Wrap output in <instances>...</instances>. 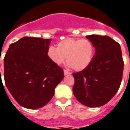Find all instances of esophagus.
Returning a JSON list of instances; mask_svg holds the SVG:
<instances>
[{
    "instance_id": "esophagus-1",
    "label": "esophagus",
    "mask_w": 130,
    "mask_h": 130,
    "mask_svg": "<svg viewBox=\"0 0 130 130\" xmlns=\"http://www.w3.org/2000/svg\"><path fill=\"white\" fill-rule=\"evenodd\" d=\"M64 75H68V74H71V72H68V70H64Z\"/></svg>"
}]
</instances>
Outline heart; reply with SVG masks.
I'll return each mask as SVG.
<instances>
[{
	"instance_id": "1",
	"label": "heart",
	"mask_w": 130,
	"mask_h": 130,
	"mask_svg": "<svg viewBox=\"0 0 130 130\" xmlns=\"http://www.w3.org/2000/svg\"><path fill=\"white\" fill-rule=\"evenodd\" d=\"M94 47L89 39L66 38L57 44V49L50 46L47 50L49 58L56 65L66 60L74 70L81 71L89 66L93 60Z\"/></svg>"
}]
</instances>
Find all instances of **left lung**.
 <instances>
[{
    "mask_svg": "<svg viewBox=\"0 0 130 130\" xmlns=\"http://www.w3.org/2000/svg\"><path fill=\"white\" fill-rule=\"evenodd\" d=\"M95 49V55L86 69L73 73V93L78 101L89 107L108 103L117 93L123 76V63L120 45L108 37L86 36Z\"/></svg>",
    "mask_w": 130,
    "mask_h": 130,
    "instance_id": "8db88e82",
    "label": "left lung"
}]
</instances>
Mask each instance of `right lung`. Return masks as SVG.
Returning <instances> with one entry per match:
<instances>
[{"instance_id": "obj_1", "label": "right lung", "mask_w": 130, "mask_h": 130, "mask_svg": "<svg viewBox=\"0 0 130 130\" xmlns=\"http://www.w3.org/2000/svg\"><path fill=\"white\" fill-rule=\"evenodd\" d=\"M50 42L51 39L24 37L11 43L6 53L5 85L23 107L36 109L45 105L64 78L63 69L47 56Z\"/></svg>"}]
</instances>
